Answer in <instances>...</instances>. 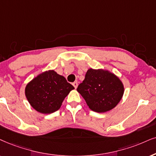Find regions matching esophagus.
I'll use <instances>...</instances> for the list:
<instances>
[{"mask_svg":"<svg viewBox=\"0 0 156 156\" xmlns=\"http://www.w3.org/2000/svg\"><path fill=\"white\" fill-rule=\"evenodd\" d=\"M73 86H74V88H76V89L77 87H78V83H77V82H74V83H73Z\"/></svg>","mask_w":156,"mask_h":156,"instance_id":"esophagus-1","label":"esophagus"}]
</instances>
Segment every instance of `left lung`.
Segmentation results:
<instances>
[{
	"label": "left lung",
	"instance_id": "8db88e82",
	"mask_svg": "<svg viewBox=\"0 0 156 156\" xmlns=\"http://www.w3.org/2000/svg\"><path fill=\"white\" fill-rule=\"evenodd\" d=\"M77 90L92 111L104 113L117 105L125 88L121 80L109 70L90 68Z\"/></svg>",
	"mask_w": 156,
	"mask_h": 156
}]
</instances>
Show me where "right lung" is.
I'll return each mask as SVG.
<instances>
[{
    "label": "right lung",
    "instance_id": "1",
    "mask_svg": "<svg viewBox=\"0 0 156 156\" xmlns=\"http://www.w3.org/2000/svg\"><path fill=\"white\" fill-rule=\"evenodd\" d=\"M74 89L65 77L47 70L33 78L25 88V95L34 109L42 114L58 111L65 98Z\"/></svg>",
    "mask_w": 156,
    "mask_h": 156
}]
</instances>
